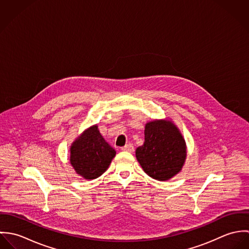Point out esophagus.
<instances>
[{
  "label": "esophagus",
  "instance_id": "34e87169",
  "mask_svg": "<svg viewBox=\"0 0 249 249\" xmlns=\"http://www.w3.org/2000/svg\"><path fill=\"white\" fill-rule=\"evenodd\" d=\"M121 149H122V150H124V151L132 152V151L134 150V146H133V144H132V143H127V144H125L124 146L121 147Z\"/></svg>",
  "mask_w": 249,
  "mask_h": 249
}]
</instances>
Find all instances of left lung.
I'll return each mask as SVG.
<instances>
[{"label": "left lung", "instance_id": "1", "mask_svg": "<svg viewBox=\"0 0 249 249\" xmlns=\"http://www.w3.org/2000/svg\"><path fill=\"white\" fill-rule=\"evenodd\" d=\"M187 156L186 142L172 121L154 120L144 126V142L136 158L150 178L167 181L182 170Z\"/></svg>", "mask_w": 249, "mask_h": 249}]
</instances>
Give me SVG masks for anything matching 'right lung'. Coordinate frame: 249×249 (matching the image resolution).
<instances>
[{"label": "right lung", "instance_id": "1", "mask_svg": "<svg viewBox=\"0 0 249 249\" xmlns=\"http://www.w3.org/2000/svg\"><path fill=\"white\" fill-rule=\"evenodd\" d=\"M115 155V149L102 136L97 124L83 131L70 147L72 168L77 175L89 180L101 177Z\"/></svg>", "mask_w": 249, "mask_h": 249}]
</instances>
